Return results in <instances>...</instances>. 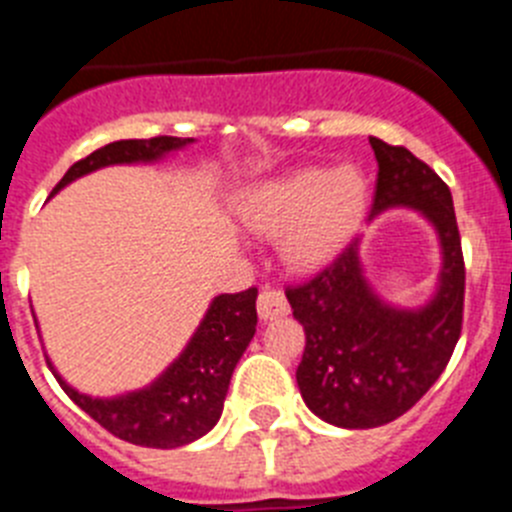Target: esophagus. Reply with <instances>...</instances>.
Wrapping results in <instances>:
<instances>
[{
  "label": "esophagus",
  "mask_w": 512,
  "mask_h": 512,
  "mask_svg": "<svg viewBox=\"0 0 512 512\" xmlns=\"http://www.w3.org/2000/svg\"><path fill=\"white\" fill-rule=\"evenodd\" d=\"M289 312V302L282 289L264 287L259 295V318L261 320H277L284 318Z\"/></svg>",
  "instance_id": "esophagus-1"
}]
</instances>
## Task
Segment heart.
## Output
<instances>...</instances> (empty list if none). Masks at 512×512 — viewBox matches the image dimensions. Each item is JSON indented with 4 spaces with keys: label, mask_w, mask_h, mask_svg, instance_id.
Segmentation results:
<instances>
[{
    "label": "heart",
    "mask_w": 512,
    "mask_h": 512,
    "mask_svg": "<svg viewBox=\"0 0 512 512\" xmlns=\"http://www.w3.org/2000/svg\"><path fill=\"white\" fill-rule=\"evenodd\" d=\"M366 212V184L356 169H300L261 184L243 217L253 230L284 233L282 253L297 269L333 259Z\"/></svg>",
    "instance_id": "heart-1"
}]
</instances>
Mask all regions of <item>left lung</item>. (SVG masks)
Wrapping results in <instances>:
<instances>
[{
    "mask_svg": "<svg viewBox=\"0 0 512 512\" xmlns=\"http://www.w3.org/2000/svg\"><path fill=\"white\" fill-rule=\"evenodd\" d=\"M369 143L379 164L372 215L397 205L423 212L441 238L443 269L423 310H395L364 282L351 241L310 279L284 289L305 328L302 400L338 428H377L408 413L446 369L464 323L467 269L449 187L405 146Z\"/></svg>",
    "mask_w": 512,
    "mask_h": 512,
    "instance_id": "1",
    "label": "left lung"
}]
</instances>
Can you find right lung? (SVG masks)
Masks as SVG:
<instances>
[{"instance_id":"1","label":"right lung","mask_w":512,"mask_h":512,"mask_svg":"<svg viewBox=\"0 0 512 512\" xmlns=\"http://www.w3.org/2000/svg\"><path fill=\"white\" fill-rule=\"evenodd\" d=\"M192 143V138L156 135L143 140H117L81 158L53 187L58 192L79 176L112 164L153 161L164 153ZM256 297L259 289L220 295L207 310L184 354L166 369L148 390L130 392L117 400H92L61 382L66 395L104 431L146 449H176L205 436L220 420L233 369L256 333Z\"/></svg>"}]
</instances>
